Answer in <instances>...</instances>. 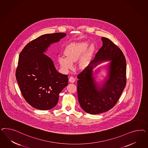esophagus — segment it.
Here are the masks:
<instances>
[{"label":"esophagus","mask_w":148,"mask_h":148,"mask_svg":"<svg viewBox=\"0 0 148 148\" xmlns=\"http://www.w3.org/2000/svg\"><path fill=\"white\" fill-rule=\"evenodd\" d=\"M69 81L70 82H71V83H74V82L75 81V77H73V76H71V77H69Z\"/></svg>","instance_id":"obj_1"}]
</instances>
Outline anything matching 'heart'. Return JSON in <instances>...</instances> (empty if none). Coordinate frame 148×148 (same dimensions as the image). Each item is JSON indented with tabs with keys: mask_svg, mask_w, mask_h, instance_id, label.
Segmentation results:
<instances>
[{
	"mask_svg": "<svg viewBox=\"0 0 148 148\" xmlns=\"http://www.w3.org/2000/svg\"><path fill=\"white\" fill-rule=\"evenodd\" d=\"M88 43L87 42H73L68 45L64 50V54L67 57H61L59 58V62L61 66L65 69L72 67L73 62L76 61L81 55L85 51ZM95 49L94 45L92 44L87 48L85 53L81 57L79 62V65L81 67H85L90 59L91 54Z\"/></svg>",
	"mask_w": 148,
	"mask_h": 148,
	"instance_id": "heart-1",
	"label": "heart"
}]
</instances>
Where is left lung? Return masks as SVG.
Wrapping results in <instances>:
<instances>
[{
    "label": "left lung",
    "instance_id": "8db88e82",
    "mask_svg": "<svg viewBox=\"0 0 148 148\" xmlns=\"http://www.w3.org/2000/svg\"><path fill=\"white\" fill-rule=\"evenodd\" d=\"M103 46L94 59L77 77V97L81 108L95 114L106 112L116 104L126 84L125 58L119 48L108 38L102 37ZM110 60L109 79L101 88L92 76V68L101 61Z\"/></svg>",
    "mask_w": 148,
    "mask_h": 148
}]
</instances>
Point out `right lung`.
I'll use <instances>...</instances> for the list:
<instances>
[{
    "label": "right lung",
    "instance_id": "right-lung-1",
    "mask_svg": "<svg viewBox=\"0 0 148 148\" xmlns=\"http://www.w3.org/2000/svg\"><path fill=\"white\" fill-rule=\"evenodd\" d=\"M66 36L65 33L42 35L27 43L19 54L16 77L23 97L36 109L54 108L59 93L68 85V75L58 73L52 60L44 54L50 44Z\"/></svg>",
    "mask_w": 148,
    "mask_h": 148
}]
</instances>
